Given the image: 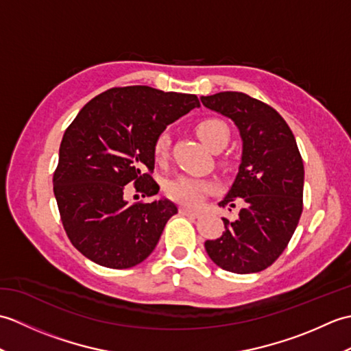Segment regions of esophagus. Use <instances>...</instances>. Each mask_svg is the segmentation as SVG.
Instances as JSON below:
<instances>
[{"mask_svg":"<svg viewBox=\"0 0 351 351\" xmlns=\"http://www.w3.org/2000/svg\"><path fill=\"white\" fill-rule=\"evenodd\" d=\"M180 213L182 215H189V217H199V213L195 211V210H190V208H185V206H181L180 208Z\"/></svg>","mask_w":351,"mask_h":351,"instance_id":"esophagus-1","label":"esophagus"}]
</instances>
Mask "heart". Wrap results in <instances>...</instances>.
<instances>
[{"label": "heart", "mask_w": 351, "mask_h": 351, "mask_svg": "<svg viewBox=\"0 0 351 351\" xmlns=\"http://www.w3.org/2000/svg\"><path fill=\"white\" fill-rule=\"evenodd\" d=\"M195 131L197 137L204 143L213 149V151H220L225 147L230 137V130L225 121L217 117H204L196 122ZM170 147V136L162 131L155 137L152 143V155L156 162H164L169 156ZM214 191V184L208 180L195 176H178L167 184V195L171 200L178 204L196 206L202 202L204 197Z\"/></svg>", "instance_id": "b5f03b06"}]
</instances>
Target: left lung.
Segmentation results:
<instances>
[{"mask_svg":"<svg viewBox=\"0 0 351 351\" xmlns=\"http://www.w3.org/2000/svg\"><path fill=\"white\" fill-rule=\"evenodd\" d=\"M205 107L232 119L243 138L240 171L219 206H240L225 232L205 241L220 268L258 273L278 259L299 225L303 211L304 169L293 131L268 104L243 92L200 98Z\"/></svg>","mask_w":351,"mask_h":351,"instance_id":"8db88e82","label":"left lung"}]
</instances>
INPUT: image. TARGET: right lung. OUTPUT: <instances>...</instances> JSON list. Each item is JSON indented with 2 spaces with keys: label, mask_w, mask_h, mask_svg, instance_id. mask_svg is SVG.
<instances>
[{
  "label": "right lung",
  "mask_w": 351,
  "mask_h": 351,
  "mask_svg": "<svg viewBox=\"0 0 351 351\" xmlns=\"http://www.w3.org/2000/svg\"><path fill=\"white\" fill-rule=\"evenodd\" d=\"M199 106L196 95L113 87L88 101L66 128L52 182L66 235L86 258L123 270L151 255L178 208L169 200L128 204L125 193H158L151 176L154 140Z\"/></svg>",
  "instance_id": "1"
}]
</instances>
